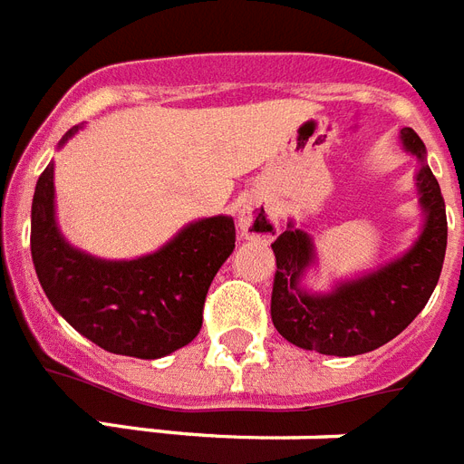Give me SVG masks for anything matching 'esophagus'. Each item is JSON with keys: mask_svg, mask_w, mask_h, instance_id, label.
<instances>
[{"mask_svg": "<svg viewBox=\"0 0 464 464\" xmlns=\"http://www.w3.org/2000/svg\"><path fill=\"white\" fill-rule=\"evenodd\" d=\"M239 229L246 239H266L277 232V220L268 206L258 201H246L239 210Z\"/></svg>", "mask_w": 464, "mask_h": 464, "instance_id": "esophagus-1", "label": "esophagus"}]
</instances>
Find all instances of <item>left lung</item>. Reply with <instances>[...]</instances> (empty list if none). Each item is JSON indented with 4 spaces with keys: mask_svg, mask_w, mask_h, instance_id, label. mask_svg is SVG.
I'll list each match as a JSON object with an SVG mask.
<instances>
[{
    "mask_svg": "<svg viewBox=\"0 0 464 464\" xmlns=\"http://www.w3.org/2000/svg\"><path fill=\"white\" fill-rule=\"evenodd\" d=\"M400 139L421 160L417 188L426 213L424 232L402 258L372 276L337 285L331 295H306L299 290V277L314 261L309 235L290 225L270 244L277 266L270 318L277 333L296 347L333 357L376 350L412 324L439 283L448 244L446 201L424 162V140L410 127L400 131Z\"/></svg>",
    "mask_w": 464,
    "mask_h": 464,
    "instance_id": "left-lung-1",
    "label": "left lung"
}]
</instances>
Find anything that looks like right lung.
<instances>
[{"mask_svg": "<svg viewBox=\"0 0 464 464\" xmlns=\"http://www.w3.org/2000/svg\"><path fill=\"white\" fill-rule=\"evenodd\" d=\"M235 239V220L218 215L184 227L150 256L100 261L59 235L54 165L35 184L31 254L44 295L81 335L114 354L158 359L191 343L201 331L210 283Z\"/></svg>", "mask_w": 464, "mask_h": 464, "instance_id": "add662e5", "label": "right lung"}]
</instances>
